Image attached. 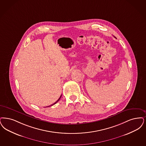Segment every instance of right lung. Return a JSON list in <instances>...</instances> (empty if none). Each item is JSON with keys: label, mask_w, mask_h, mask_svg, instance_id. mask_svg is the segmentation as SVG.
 <instances>
[{"label": "right lung", "mask_w": 146, "mask_h": 146, "mask_svg": "<svg viewBox=\"0 0 146 146\" xmlns=\"http://www.w3.org/2000/svg\"><path fill=\"white\" fill-rule=\"evenodd\" d=\"M61 96H62V95H61ZM61 96H60V98H58V100H57V101H56V102H55V103H54V104H52V105H50V106H52V105H54V104H56V103H57V102H58V100H60V98H61Z\"/></svg>", "instance_id": "right-lung-1"}]
</instances>
